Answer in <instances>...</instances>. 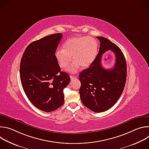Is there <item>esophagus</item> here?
<instances>
[{"label":"esophagus","mask_w":149,"mask_h":149,"mask_svg":"<svg viewBox=\"0 0 149 149\" xmlns=\"http://www.w3.org/2000/svg\"><path fill=\"white\" fill-rule=\"evenodd\" d=\"M70 78L71 79H74L77 78V76H73V75H70Z\"/></svg>","instance_id":"esophagus-1"}]
</instances>
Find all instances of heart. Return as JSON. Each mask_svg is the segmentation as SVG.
<instances>
[{"label": "heart", "instance_id": "b5f03b06", "mask_svg": "<svg viewBox=\"0 0 149 149\" xmlns=\"http://www.w3.org/2000/svg\"><path fill=\"white\" fill-rule=\"evenodd\" d=\"M63 49L55 52V58L59 67L65 70L71 61H74L68 69L71 73L77 72L80 66H90L96 57L98 44L95 39L86 36H78L67 40L63 45Z\"/></svg>", "mask_w": 149, "mask_h": 149}]
</instances>
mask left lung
I'll use <instances>...</instances> for the list:
<instances>
[{"mask_svg": "<svg viewBox=\"0 0 149 149\" xmlns=\"http://www.w3.org/2000/svg\"><path fill=\"white\" fill-rule=\"evenodd\" d=\"M100 42L99 52L87 69L79 74V95L82 104L95 113L107 111L120 98L125 87L127 64L120 48L109 39L97 36ZM111 50L115 54L113 67L105 69L102 65V55Z\"/></svg>", "mask_w": 149, "mask_h": 149, "instance_id": "8db88e82", "label": "left lung"}]
</instances>
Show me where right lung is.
Masks as SVG:
<instances>
[{"label":"right lung","mask_w":149,"mask_h":149,"mask_svg":"<svg viewBox=\"0 0 149 149\" xmlns=\"http://www.w3.org/2000/svg\"><path fill=\"white\" fill-rule=\"evenodd\" d=\"M62 38L60 33L33 41L25 49L20 64V78L28 99L38 109L51 112L63 105V91L70 82L55 58Z\"/></svg>","instance_id":"obj_1"}]
</instances>
